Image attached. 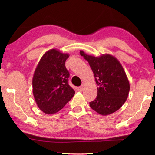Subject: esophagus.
<instances>
[{
	"label": "esophagus",
	"mask_w": 155,
	"mask_h": 155,
	"mask_svg": "<svg viewBox=\"0 0 155 155\" xmlns=\"http://www.w3.org/2000/svg\"><path fill=\"white\" fill-rule=\"evenodd\" d=\"M83 88H84V85H81L79 87H78V91H83Z\"/></svg>",
	"instance_id": "1"
}]
</instances>
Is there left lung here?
Listing matches in <instances>:
<instances>
[{"mask_svg":"<svg viewBox=\"0 0 155 155\" xmlns=\"http://www.w3.org/2000/svg\"><path fill=\"white\" fill-rule=\"evenodd\" d=\"M80 54L88 61L98 86V95L90 103V107L103 115L117 111L127 101L130 90L129 81L122 65L109 54L94 57L80 51Z\"/></svg>","mask_w":155,"mask_h":155,"instance_id":"1","label":"left lung"}]
</instances>
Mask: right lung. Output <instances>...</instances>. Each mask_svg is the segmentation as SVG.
<instances>
[{
  "instance_id": "add662e5",
  "label": "right lung",
  "mask_w": 155,
  "mask_h": 155,
  "mask_svg": "<svg viewBox=\"0 0 155 155\" xmlns=\"http://www.w3.org/2000/svg\"><path fill=\"white\" fill-rule=\"evenodd\" d=\"M69 54L51 49L41 57L34 72L33 94L37 105L44 114H56L74 96L68 83L69 72L65 63Z\"/></svg>"
}]
</instances>
